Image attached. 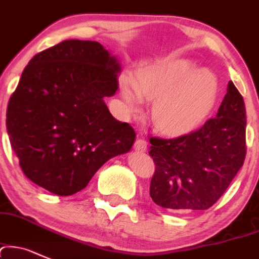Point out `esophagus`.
Wrapping results in <instances>:
<instances>
[{"label":"esophagus","mask_w":259,"mask_h":259,"mask_svg":"<svg viewBox=\"0 0 259 259\" xmlns=\"http://www.w3.org/2000/svg\"><path fill=\"white\" fill-rule=\"evenodd\" d=\"M135 151L136 152H146L147 151V142L144 140H137L135 143Z\"/></svg>","instance_id":"esophagus-1"}]
</instances>
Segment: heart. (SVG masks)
I'll return each instance as SVG.
<instances>
[{"instance_id":"1","label":"heart","mask_w":259,"mask_h":259,"mask_svg":"<svg viewBox=\"0 0 259 259\" xmlns=\"http://www.w3.org/2000/svg\"><path fill=\"white\" fill-rule=\"evenodd\" d=\"M219 91L218 77L188 59L146 66L135 81L126 79L122 84V97L130 112H140L143 100H157L153 107L154 123L170 135L199 126L212 111Z\"/></svg>"}]
</instances>
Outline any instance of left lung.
<instances>
[{"instance_id":"left-lung-1","label":"left lung","mask_w":259,"mask_h":259,"mask_svg":"<svg viewBox=\"0 0 259 259\" xmlns=\"http://www.w3.org/2000/svg\"><path fill=\"white\" fill-rule=\"evenodd\" d=\"M149 195L169 211L206 210L225 193L246 157V108L232 81L216 117L173 140L152 137Z\"/></svg>"}]
</instances>
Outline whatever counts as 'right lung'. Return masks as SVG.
<instances>
[{
  "mask_svg": "<svg viewBox=\"0 0 259 259\" xmlns=\"http://www.w3.org/2000/svg\"><path fill=\"white\" fill-rule=\"evenodd\" d=\"M119 73L118 59L99 41L63 40L32 58L6 115L11 147L29 180L73 195L107 160L131 151L135 131L105 104Z\"/></svg>",
  "mask_w": 259,
  "mask_h": 259,
  "instance_id": "right-lung-1",
  "label": "right lung"
}]
</instances>
